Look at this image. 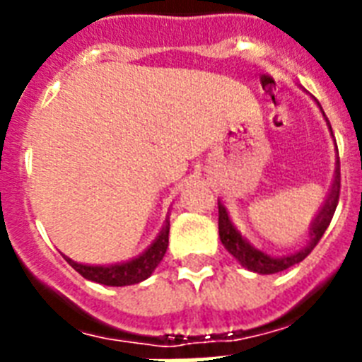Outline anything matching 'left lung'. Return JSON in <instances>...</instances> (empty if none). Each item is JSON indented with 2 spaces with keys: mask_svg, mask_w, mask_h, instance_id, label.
Returning a JSON list of instances; mask_svg holds the SVG:
<instances>
[{
  "mask_svg": "<svg viewBox=\"0 0 362 362\" xmlns=\"http://www.w3.org/2000/svg\"><path fill=\"white\" fill-rule=\"evenodd\" d=\"M329 129H331V125H329ZM338 197H340V163H337V176H334V184H332L331 187V193H329V197H327L323 209L320 210V214H317V218H315L312 227H310V242L306 244V247L300 250V252L291 253V255H284V257H270L267 253L259 252V250H255L253 246H250V242L244 240L240 233H238L237 229H235V226L231 223L226 206L221 203H218V210H220L218 227H220L221 244L226 246L227 252L231 253L233 257L237 259L242 267H246V269L252 270V272H257V274H274V272H281V270L289 269L293 264L300 263V261H303L304 257H308L310 252L317 246V242H320L321 237L325 235L327 227H329L332 216H334Z\"/></svg>",
  "mask_w": 362,
  "mask_h": 362,
  "instance_id": "1",
  "label": "left lung"
}]
</instances>
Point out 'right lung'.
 Here are the masks:
<instances>
[{"mask_svg": "<svg viewBox=\"0 0 362 362\" xmlns=\"http://www.w3.org/2000/svg\"><path fill=\"white\" fill-rule=\"evenodd\" d=\"M167 246H169V221L165 223L159 237L150 244V247L144 250L139 257L131 259L127 263L109 264V267H90V264H81L67 257L65 259L86 280L98 281V284H103V286L122 287L133 286V284L146 280L148 276L156 270V267L161 263V259L167 252Z\"/></svg>", "mask_w": 362, "mask_h": 362, "instance_id": "add662e5", "label": "right lung"}]
</instances>
